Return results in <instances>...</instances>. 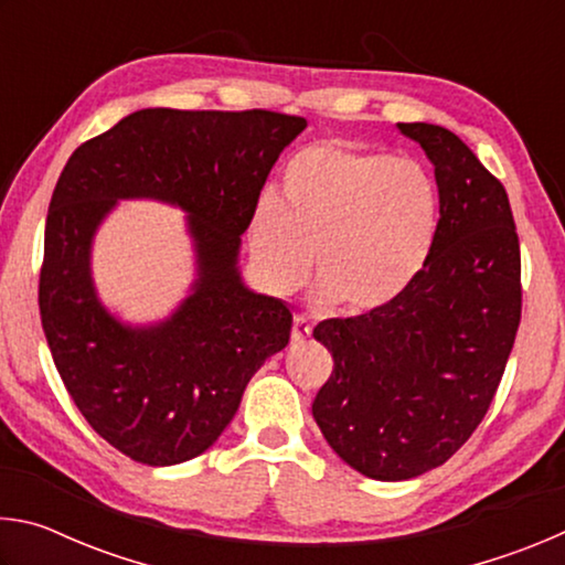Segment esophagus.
<instances>
[{"instance_id":"1","label":"esophagus","mask_w":565,"mask_h":565,"mask_svg":"<svg viewBox=\"0 0 565 565\" xmlns=\"http://www.w3.org/2000/svg\"><path fill=\"white\" fill-rule=\"evenodd\" d=\"M311 321L303 317V313H296L294 317V331H291V341L294 343H301L303 339L311 337Z\"/></svg>"}]
</instances>
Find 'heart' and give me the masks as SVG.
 <instances>
[{
	"label": "heart",
	"instance_id": "obj_1",
	"mask_svg": "<svg viewBox=\"0 0 565 565\" xmlns=\"http://www.w3.org/2000/svg\"><path fill=\"white\" fill-rule=\"evenodd\" d=\"M436 214L434 179L416 159L319 141L289 159L281 199H259L248 242L274 291L301 289L313 259L319 299L363 313L414 284L431 252Z\"/></svg>",
	"mask_w": 565,
	"mask_h": 565
}]
</instances>
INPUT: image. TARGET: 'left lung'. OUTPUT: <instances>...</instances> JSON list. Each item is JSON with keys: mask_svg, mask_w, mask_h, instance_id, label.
<instances>
[{"mask_svg": "<svg viewBox=\"0 0 565 565\" xmlns=\"http://www.w3.org/2000/svg\"><path fill=\"white\" fill-rule=\"evenodd\" d=\"M398 129L434 164L431 252L396 301L313 329L333 356L313 418L333 451L376 481L431 471L471 438L521 323V246L503 184L454 131Z\"/></svg>", "mask_w": 565, "mask_h": 565, "instance_id": "left-lung-1", "label": "left lung"}]
</instances>
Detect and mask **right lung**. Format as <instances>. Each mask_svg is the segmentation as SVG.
<instances>
[{
    "label": "right lung",
    "instance_id": "obj_1",
    "mask_svg": "<svg viewBox=\"0 0 565 565\" xmlns=\"http://www.w3.org/2000/svg\"><path fill=\"white\" fill-rule=\"evenodd\" d=\"M303 129V117L266 109H141L66 161L44 228L42 329L76 408L131 461L204 454L262 363L289 343V306L244 286L236 264L266 177ZM119 198L190 214L198 281L151 328L111 318L90 281V238Z\"/></svg>",
    "mask_w": 565,
    "mask_h": 565
}]
</instances>
